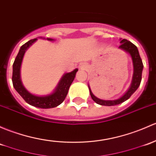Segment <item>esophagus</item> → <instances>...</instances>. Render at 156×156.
Masks as SVG:
<instances>
[{
    "label": "esophagus",
    "instance_id": "obj_1",
    "mask_svg": "<svg viewBox=\"0 0 156 156\" xmlns=\"http://www.w3.org/2000/svg\"><path fill=\"white\" fill-rule=\"evenodd\" d=\"M87 65L86 64V63H83L82 65H81V69H87Z\"/></svg>",
    "mask_w": 156,
    "mask_h": 156
}]
</instances>
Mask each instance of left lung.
I'll return each mask as SVG.
<instances>
[{"instance_id": "1", "label": "left lung", "mask_w": 156, "mask_h": 156, "mask_svg": "<svg viewBox=\"0 0 156 156\" xmlns=\"http://www.w3.org/2000/svg\"><path fill=\"white\" fill-rule=\"evenodd\" d=\"M120 44L121 45L119 46V48L125 51L132 57V64H133V75H132V82H131V85L129 87V90L126 92L125 94L121 96L120 98H119V99L114 100H104L99 99V98H97L93 95L90 87V85H88L92 99L95 102L100 105L113 106L117 105L124 102L126 100L129 99L130 96L137 90V89L140 84L144 65L143 63H142V60L140 58V55H139L138 49L133 43H132L130 41H128L127 39H121Z\"/></svg>"}]
</instances>
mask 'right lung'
Listing matches in <instances>:
<instances>
[{"mask_svg":"<svg viewBox=\"0 0 156 156\" xmlns=\"http://www.w3.org/2000/svg\"><path fill=\"white\" fill-rule=\"evenodd\" d=\"M42 38V37H40ZM45 39V38H43ZM47 40L54 41L55 39L47 38ZM37 39H31L26 42L19 49V51L16 56L12 65V84L15 90L19 93L24 101L30 105L40 108H52L60 105L64 101L66 96L68 93L70 85L75 79V74L78 71L75 69L71 73H65L62 76L58 84L53 91V93L45 96H37L30 93L24 87L21 80V66H22L23 57L26 51L33 45Z\"/></svg>","mask_w":156,"mask_h":156,"instance_id":"obj_1","label":"right lung"}]
</instances>
